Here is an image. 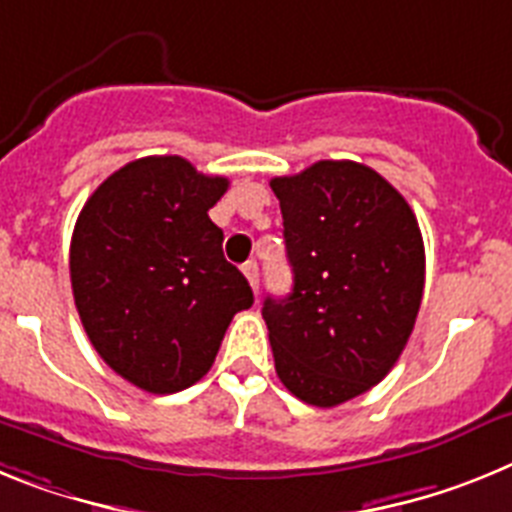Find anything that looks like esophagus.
Instances as JSON below:
<instances>
[{"label":"esophagus","mask_w":512,"mask_h":512,"mask_svg":"<svg viewBox=\"0 0 512 512\" xmlns=\"http://www.w3.org/2000/svg\"><path fill=\"white\" fill-rule=\"evenodd\" d=\"M242 270H244V275H247V281H250L252 291L257 293V288H260V268H257V262L250 260Z\"/></svg>","instance_id":"obj_1"}]
</instances>
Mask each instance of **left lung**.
<instances>
[{
    "label": "left lung",
    "mask_w": 512,
    "mask_h": 512,
    "mask_svg": "<svg viewBox=\"0 0 512 512\" xmlns=\"http://www.w3.org/2000/svg\"><path fill=\"white\" fill-rule=\"evenodd\" d=\"M293 268L268 296L275 371L293 397L337 407L379 384L402 355L425 286V247L410 203L366 164L322 159L273 177Z\"/></svg>",
    "instance_id": "1"
}]
</instances>
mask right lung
Segmentation results:
<instances>
[{
    "label": "right lung",
    "mask_w": 512,
    "mask_h": 512,
    "mask_svg": "<svg viewBox=\"0 0 512 512\" xmlns=\"http://www.w3.org/2000/svg\"><path fill=\"white\" fill-rule=\"evenodd\" d=\"M226 188L182 157L136 159L90 195L71 234V291L92 348L151 394L201 381L255 301L208 219Z\"/></svg>",
    "instance_id": "add662e5"
}]
</instances>
